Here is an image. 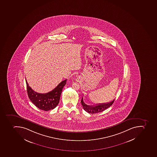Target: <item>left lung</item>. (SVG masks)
Segmentation results:
<instances>
[{
    "mask_svg": "<svg viewBox=\"0 0 157 157\" xmlns=\"http://www.w3.org/2000/svg\"><path fill=\"white\" fill-rule=\"evenodd\" d=\"M115 99H114L113 101L107 102V103H99V104H96L95 105H88L84 103L83 98H82L81 102V104L83 108L86 111L89 113L95 114V113L101 112L103 111L105 109L109 108V107L112 105Z\"/></svg>",
    "mask_w": 157,
    "mask_h": 157,
    "instance_id": "obj_1",
    "label": "left lung"
}]
</instances>
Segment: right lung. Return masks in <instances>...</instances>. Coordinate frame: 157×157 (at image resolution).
Returning <instances> with one entry per match:
<instances>
[{"label": "right lung", "instance_id": "1", "mask_svg": "<svg viewBox=\"0 0 157 157\" xmlns=\"http://www.w3.org/2000/svg\"><path fill=\"white\" fill-rule=\"evenodd\" d=\"M25 81L27 93L30 101L39 109L44 111L50 110L58 105L63 88L67 82V80H64L51 92L40 94L34 92L29 86L26 79Z\"/></svg>", "mask_w": 157, "mask_h": 157}]
</instances>
